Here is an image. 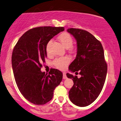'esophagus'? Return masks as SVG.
<instances>
[{
  "label": "esophagus",
  "instance_id": "obj_1",
  "mask_svg": "<svg viewBox=\"0 0 121 121\" xmlns=\"http://www.w3.org/2000/svg\"><path fill=\"white\" fill-rule=\"evenodd\" d=\"M66 78H67V77H66V73L65 72H63V79H66Z\"/></svg>",
  "mask_w": 121,
  "mask_h": 121
}]
</instances>
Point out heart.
<instances>
[{"instance_id":"obj_1","label":"heart","mask_w":121,"mask_h":121,"mask_svg":"<svg viewBox=\"0 0 121 121\" xmlns=\"http://www.w3.org/2000/svg\"><path fill=\"white\" fill-rule=\"evenodd\" d=\"M59 39L60 42L62 43V45L66 48H70V49H73L72 45L73 43V37L69 33L64 32L60 35L59 36ZM50 43L49 42L47 45V51L48 52V47ZM70 61V60L68 57H64L59 58V59H55L53 61V64L57 68L59 69H64L66 68L68 65L69 64Z\"/></svg>"}]
</instances>
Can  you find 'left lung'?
<instances>
[{
	"label": "left lung",
	"mask_w": 121,
	"mask_h": 121,
	"mask_svg": "<svg viewBox=\"0 0 121 121\" xmlns=\"http://www.w3.org/2000/svg\"><path fill=\"white\" fill-rule=\"evenodd\" d=\"M67 31L77 41L76 59L70 64L69 70L81 76L78 78L69 73L66 76L73 81L69 91V99L80 107L91 105L100 94L106 80L108 66L102 44L91 33L78 28H69Z\"/></svg>",
	"instance_id": "1"
}]
</instances>
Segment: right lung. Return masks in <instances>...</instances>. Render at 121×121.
I'll use <instances>...</instances> for the list:
<instances>
[{"instance_id": "add662e5", "label": "right lung", "mask_w": 121, "mask_h": 121, "mask_svg": "<svg viewBox=\"0 0 121 121\" xmlns=\"http://www.w3.org/2000/svg\"><path fill=\"white\" fill-rule=\"evenodd\" d=\"M64 27H39L30 29L19 39L13 49L12 66L18 89L31 103L44 105L52 99L53 91L62 81V73L51 69L41 71L47 57V45Z\"/></svg>"}]
</instances>
